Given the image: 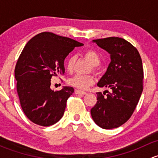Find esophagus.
Returning a JSON list of instances; mask_svg holds the SVG:
<instances>
[{"label":"esophagus","instance_id":"34e87169","mask_svg":"<svg viewBox=\"0 0 158 158\" xmlns=\"http://www.w3.org/2000/svg\"><path fill=\"white\" fill-rule=\"evenodd\" d=\"M75 93L77 94V95H85L86 92L82 90H79V89H76V90H75Z\"/></svg>","mask_w":158,"mask_h":158}]
</instances>
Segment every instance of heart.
<instances>
[{
	"label": "heart",
	"instance_id": "1",
	"mask_svg": "<svg viewBox=\"0 0 158 158\" xmlns=\"http://www.w3.org/2000/svg\"><path fill=\"white\" fill-rule=\"evenodd\" d=\"M84 57L87 61H89L92 65V70L94 72H97L98 65L101 63V58L98 52L92 49H89L85 51L84 53ZM76 63V57L72 56L68 59L66 64V68L68 72L71 73L73 71ZM95 83V79L91 75L88 76H81V75H76L69 79V84L72 86L77 88L79 89H87L89 86L92 85Z\"/></svg>",
	"mask_w": 158,
	"mask_h": 158
}]
</instances>
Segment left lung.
<instances>
[{"instance_id": "8db88e82", "label": "left lung", "mask_w": 158, "mask_h": 158, "mask_svg": "<svg viewBox=\"0 0 158 158\" xmlns=\"http://www.w3.org/2000/svg\"><path fill=\"white\" fill-rule=\"evenodd\" d=\"M93 41L111 56L107 71L97 85L111 91H107L106 96L96 92L98 101L91 115L100 128H115L130 118L142 93V60L138 49L125 39L107 37Z\"/></svg>"}]
</instances>
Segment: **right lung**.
<instances>
[{
  "label": "right lung",
  "mask_w": 158,
  "mask_h": 158,
  "mask_svg": "<svg viewBox=\"0 0 158 158\" xmlns=\"http://www.w3.org/2000/svg\"><path fill=\"white\" fill-rule=\"evenodd\" d=\"M83 44L51 32L33 36L24 47L14 73L20 106L25 115L41 126H50L62 118L73 87L50 89L51 78L64 75V60L75 47Z\"/></svg>",
  "instance_id": "obj_1"
}]
</instances>
